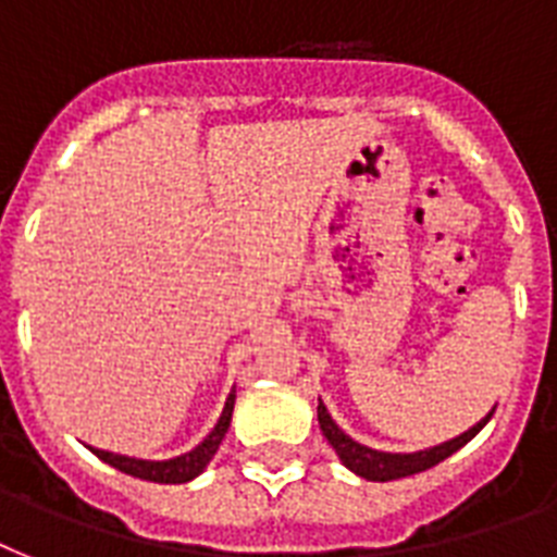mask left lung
Listing matches in <instances>:
<instances>
[{
  "mask_svg": "<svg viewBox=\"0 0 557 557\" xmlns=\"http://www.w3.org/2000/svg\"><path fill=\"white\" fill-rule=\"evenodd\" d=\"M494 413V410H492ZM492 413L480 419L474 428H468L466 433H459L457 440L442 442V445H433V448L424 450H413V454H387V450H375L367 448L361 442H356L352 436L341 431L335 419L330 416L326 405L318 401V422H321L323 436L330 440V445L335 448V454L341 457V462L349 468V471H356L358 476H364V480H372V483H387V480H401V476L419 474V471H428V468L440 466L442 459H448L454 450H459L466 442H471L476 433L483 431L485 422L492 419Z\"/></svg>",
  "mask_w": 557,
  "mask_h": 557,
  "instance_id": "left-lung-1",
  "label": "left lung"
}]
</instances>
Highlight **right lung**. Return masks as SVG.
I'll use <instances>...</instances> for the list:
<instances>
[{"label": "right lung", "mask_w": 557, "mask_h": 557, "mask_svg": "<svg viewBox=\"0 0 557 557\" xmlns=\"http://www.w3.org/2000/svg\"><path fill=\"white\" fill-rule=\"evenodd\" d=\"M234 398L236 393H231L225 401V410L219 416L216 428L205 436V442H199L196 448L182 454V457L173 459H135L124 457V454H112V450L89 448L95 457H100L107 466L117 468L129 476H138V480H150V483H190L193 476H199L208 462L213 459V454L219 450L222 440H225L227 428H231V413H234Z\"/></svg>", "instance_id": "add662e5"}]
</instances>
